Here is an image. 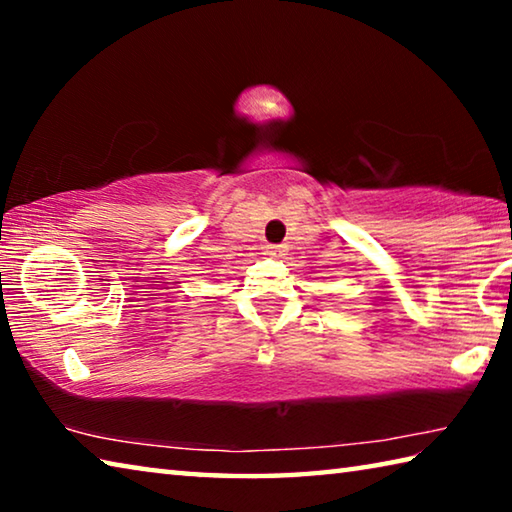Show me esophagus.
Returning <instances> with one entry per match:
<instances>
[{
  "label": "esophagus",
  "mask_w": 512,
  "mask_h": 512,
  "mask_svg": "<svg viewBox=\"0 0 512 512\" xmlns=\"http://www.w3.org/2000/svg\"><path fill=\"white\" fill-rule=\"evenodd\" d=\"M284 253H287V248L280 246V244H271V246H266V255H271V257H275V259L284 257Z\"/></svg>",
  "instance_id": "34e87169"
}]
</instances>
